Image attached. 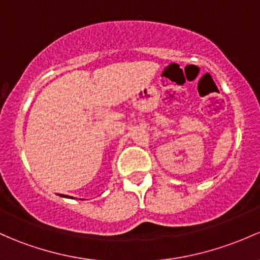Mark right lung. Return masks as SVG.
Masks as SVG:
<instances>
[{"label":"right lung","instance_id":"obj_1","mask_svg":"<svg viewBox=\"0 0 260 260\" xmlns=\"http://www.w3.org/2000/svg\"><path fill=\"white\" fill-rule=\"evenodd\" d=\"M63 197H64V196H63Z\"/></svg>","mask_w":260,"mask_h":260}]
</instances>
